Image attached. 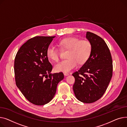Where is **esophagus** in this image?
I'll return each mask as SVG.
<instances>
[{
    "mask_svg": "<svg viewBox=\"0 0 127 127\" xmlns=\"http://www.w3.org/2000/svg\"><path fill=\"white\" fill-rule=\"evenodd\" d=\"M64 76H68V75H69V74L68 72H64Z\"/></svg>",
    "mask_w": 127,
    "mask_h": 127,
    "instance_id": "34e87169",
    "label": "esophagus"
}]
</instances>
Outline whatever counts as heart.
Wrapping results in <instances>:
<instances>
[{
	"label": "heart",
	"mask_w": 127,
	"mask_h": 127,
	"mask_svg": "<svg viewBox=\"0 0 127 127\" xmlns=\"http://www.w3.org/2000/svg\"><path fill=\"white\" fill-rule=\"evenodd\" d=\"M58 43L62 49L68 50V51L66 55L68 58L55 65V70L57 72H69L75 68L78 63L80 64H85L92 53V43L88 40H80L77 37H70L60 40ZM46 54L51 61H59V52L53 46L50 45L48 47Z\"/></svg>",
	"instance_id": "heart-1"
}]
</instances>
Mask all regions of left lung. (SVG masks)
<instances>
[{"label": "left lung", "instance_id": "obj_1", "mask_svg": "<svg viewBox=\"0 0 127 127\" xmlns=\"http://www.w3.org/2000/svg\"><path fill=\"white\" fill-rule=\"evenodd\" d=\"M87 38L92 45L88 60L72 75L75 78L73 91L79 101L87 103L99 99L105 93L113 74L110 50L102 38L87 32Z\"/></svg>", "mask_w": 127, "mask_h": 127}]
</instances>
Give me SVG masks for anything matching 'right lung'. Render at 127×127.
I'll return each instance as SVG.
<instances>
[{"label":"right lung","instance_id":"obj_1","mask_svg":"<svg viewBox=\"0 0 127 127\" xmlns=\"http://www.w3.org/2000/svg\"><path fill=\"white\" fill-rule=\"evenodd\" d=\"M55 36H36L22 44L14 61L16 85L25 98L34 105L49 102L56 93L63 72L51 73L52 65L46 51Z\"/></svg>","mask_w":127,"mask_h":127}]
</instances>
